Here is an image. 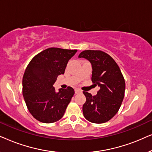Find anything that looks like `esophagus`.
<instances>
[{
    "label": "esophagus",
    "instance_id": "obj_1",
    "mask_svg": "<svg viewBox=\"0 0 152 152\" xmlns=\"http://www.w3.org/2000/svg\"><path fill=\"white\" fill-rule=\"evenodd\" d=\"M75 91L76 94H77V93H82V91H81L80 89H79V88H76L75 90Z\"/></svg>",
    "mask_w": 152,
    "mask_h": 152
}]
</instances>
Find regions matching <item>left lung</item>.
<instances>
[{
    "instance_id": "8db88e82",
    "label": "left lung",
    "mask_w": 152,
    "mask_h": 152,
    "mask_svg": "<svg viewBox=\"0 0 152 152\" xmlns=\"http://www.w3.org/2000/svg\"><path fill=\"white\" fill-rule=\"evenodd\" d=\"M92 66L91 80L99 90L97 95L84 91L86 102L82 107L84 118L93 123L109 121L118 113L124 96L125 82L119 66L111 56L101 50H84L79 55Z\"/></svg>"
}]
</instances>
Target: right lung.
Listing matches in <instances>:
<instances>
[{
	"label": "right lung",
	"mask_w": 152,
	"mask_h": 152,
	"mask_svg": "<svg viewBox=\"0 0 152 152\" xmlns=\"http://www.w3.org/2000/svg\"><path fill=\"white\" fill-rule=\"evenodd\" d=\"M77 50L50 48L37 55L27 66L23 77V95L33 117L43 123H53L63 117L73 96L72 87L59 89L53 84L64 74L69 60Z\"/></svg>",
	"instance_id": "add662e5"
}]
</instances>
